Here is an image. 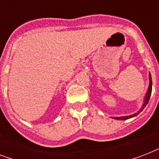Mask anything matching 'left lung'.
Returning <instances> with one entry per match:
<instances>
[{"mask_svg": "<svg viewBox=\"0 0 159 159\" xmlns=\"http://www.w3.org/2000/svg\"><path fill=\"white\" fill-rule=\"evenodd\" d=\"M149 87H148V90H147L146 93H145V95L144 96V100H143V104H142V106L140 108L139 110L136 112V113H133V114H131V115H127V116H122V117H111L113 119H116V120H126V119H129V118H131V117H134L135 116H137L139 113L143 110V109L145 108V106L147 105L148 104V102L149 100V98L151 96V92H152V77H151V74L149 73Z\"/></svg>", "mask_w": 159, "mask_h": 159, "instance_id": "obj_1", "label": "left lung"}]
</instances>
